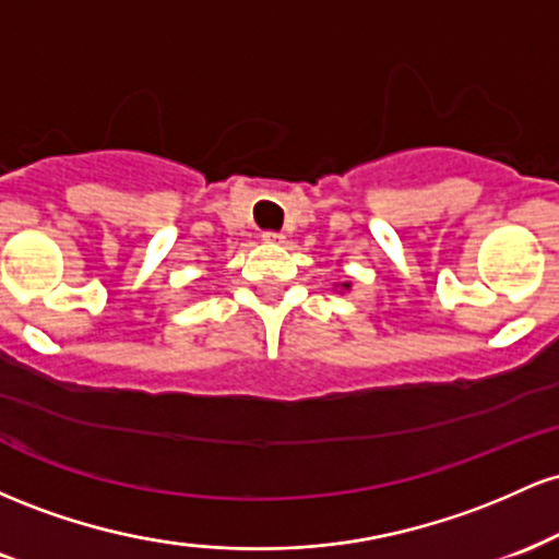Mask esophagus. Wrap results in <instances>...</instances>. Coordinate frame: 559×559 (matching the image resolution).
Returning a JSON list of instances; mask_svg holds the SVG:
<instances>
[{
	"label": "esophagus",
	"instance_id": "esophagus-1",
	"mask_svg": "<svg viewBox=\"0 0 559 559\" xmlns=\"http://www.w3.org/2000/svg\"><path fill=\"white\" fill-rule=\"evenodd\" d=\"M284 239H286V236L275 234V230H265V234H262V241H265V243H284Z\"/></svg>",
	"mask_w": 559,
	"mask_h": 559
}]
</instances>
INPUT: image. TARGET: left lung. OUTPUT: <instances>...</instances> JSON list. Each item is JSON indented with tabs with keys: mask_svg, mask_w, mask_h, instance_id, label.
Returning a JSON list of instances; mask_svg holds the SVG:
<instances>
[{
	"mask_svg": "<svg viewBox=\"0 0 559 559\" xmlns=\"http://www.w3.org/2000/svg\"><path fill=\"white\" fill-rule=\"evenodd\" d=\"M333 288H338V292H352V284H349V281H344V284H333Z\"/></svg>",
	"mask_w": 559,
	"mask_h": 559,
	"instance_id": "1",
	"label": "left lung"
}]
</instances>
